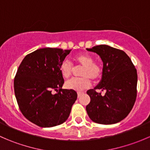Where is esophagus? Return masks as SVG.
<instances>
[{
	"label": "esophagus",
	"mask_w": 150,
	"mask_h": 150,
	"mask_svg": "<svg viewBox=\"0 0 150 150\" xmlns=\"http://www.w3.org/2000/svg\"><path fill=\"white\" fill-rule=\"evenodd\" d=\"M82 94H83V92H78V97L79 98Z\"/></svg>",
	"instance_id": "esophagus-1"
}]
</instances>
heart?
Instances as JSON below:
<instances>
[{
	"mask_svg": "<svg viewBox=\"0 0 150 150\" xmlns=\"http://www.w3.org/2000/svg\"><path fill=\"white\" fill-rule=\"evenodd\" d=\"M73 60L83 67L81 72V78H72L65 83V87L67 89L81 91L91 85L89 78L95 81L102 75V68L97 63L93 62L92 56L88 54H79L73 57ZM59 70L64 78H67L72 72V65L68 60H64L61 63Z\"/></svg>",
	"mask_w": 150,
	"mask_h": 150,
	"instance_id": "obj_1",
	"label": "heart"
}]
</instances>
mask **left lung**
I'll list each match as a JSON object with an SVG mask.
<instances>
[{"label":"left lung","mask_w":150,"mask_h":150,"mask_svg":"<svg viewBox=\"0 0 150 150\" xmlns=\"http://www.w3.org/2000/svg\"><path fill=\"white\" fill-rule=\"evenodd\" d=\"M86 50L97 54L102 62V79L87 91L90 103L86 109L94 122L110 125L121 121L132 110L137 98V72L131 59L122 50L99 45ZM96 89L105 91L102 95Z\"/></svg>","instance_id":"left-lung-1"}]
</instances>
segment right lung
<instances>
[{"instance_id": "add662e5", "label": "right lung", "mask_w": 150, "mask_h": 150, "mask_svg": "<svg viewBox=\"0 0 150 150\" xmlns=\"http://www.w3.org/2000/svg\"><path fill=\"white\" fill-rule=\"evenodd\" d=\"M70 50L43 48L24 58L14 78V93L23 115L43 128L60 125L69 117L78 94L74 90L62 89L64 78L61 63ZM54 95L52 90L58 91Z\"/></svg>"}]
</instances>
